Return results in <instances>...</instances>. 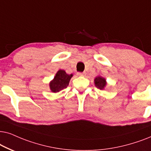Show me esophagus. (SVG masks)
Segmentation results:
<instances>
[{"instance_id":"1","label":"esophagus","mask_w":151,"mask_h":151,"mask_svg":"<svg viewBox=\"0 0 151 151\" xmlns=\"http://www.w3.org/2000/svg\"><path fill=\"white\" fill-rule=\"evenodd\" d=\"M78 76H84L85 75V72H77Z\"/></svg>"}]
</instances>
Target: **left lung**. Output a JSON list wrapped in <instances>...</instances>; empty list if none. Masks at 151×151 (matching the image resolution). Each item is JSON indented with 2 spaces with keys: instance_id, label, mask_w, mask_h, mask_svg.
Returning a JSON list of instances; mask_svg holds the SVG:
<instances>
[{
  "instance_id": "8db88e82",
  "label": "left lung",
  "mask_w": 151,
  "mask_h": 151,
  "mask_svg": "<svg viewBox=\"0 0 151 151\" xmlns=\"http://www.w3.org/2000/svg\"><path fill=\"white\" fill-rule=\"evenodd\" d=\"M94 83H95L96 87L100 90H102L106 86V79L101 77H96L94 79Z\"/></svg>"
}]
</instances>
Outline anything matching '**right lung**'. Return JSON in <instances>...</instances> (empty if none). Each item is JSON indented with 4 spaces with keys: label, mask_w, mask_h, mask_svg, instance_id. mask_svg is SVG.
<instances>
[{
    "label": "right lung",
    "mask_w": 151,
    "mask_h": 151,
    "mask_svg": "<svg viewBox=\"0 0 151 151\" xmlns=\"http://www.w3.org/2000/svg\"><path fill=\"white\" fill-rule=\"evenodd\" d=\"M72 74H68L64 70H60L57 72L53 81L50 83V88L53 92H59L68 87Z\"/></svg>",
    "instance_id": "1"
}]
</instances>
